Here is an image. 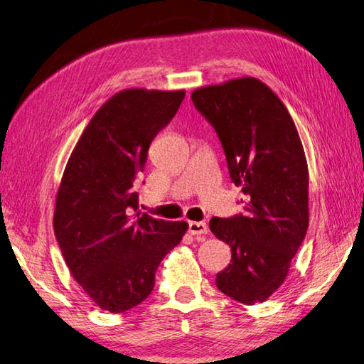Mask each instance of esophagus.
<instances>
[{"mask_svg": "<svg viewBox=\"0 0 364 364\" xmlns=\"http://www.w3.org/2000/svg\"><path fill=\"white\" fill-rule=\"evenodd\" d=\"M209 232V228L204 221H191L189 223V234L193 237L206 235Z\"/></svg>", "mask_w": 364, "mask_h": 364, "instance_id": "esophagus-1", "label": "esophagus"}]
</instances>
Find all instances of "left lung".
Masks as SVG:
<instances>
[{
	"label": "left lung",
	"instance_id": "8db88e82",
	"mask_svg": "<svg viewBox=\"0 0 364 364\" xmlns=\"http://www.w3.org/2000/svg\"><path fill=\"white\" fill-rule=\"evenodd\" d=\"M192 101L217 130L230 180L246 195L245 215L209 223L232 252L217 286L243 304L263 303L284 283L309 226L300 135L283 101L254 77L195 89Z\"/></svg>",
	"mask_w": 364,
	"mask_h": 364
}]
</instances>
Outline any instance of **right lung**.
Returning <instances> with one entry per match:
<instances>
[{
	"mask_svg": "<svg viewBox=\"0 0 364 364\" xmlns=\"http://www.w3.org/2000/svg\"><path fill=\"white\" fill-rule=\"evenodd\" d=\"M184 90L126 89L92 117L69 156L55 200L53 230L72 277L100 309L126 312L151 295L155 272L189 225L138 209L135 183L152 139Z\"/></svg>",
	"mask_w": 364,
	"mask_h": 364,
	"instance_id": "right-lung-1",
	"label": "right lung"
}]
</instances>
